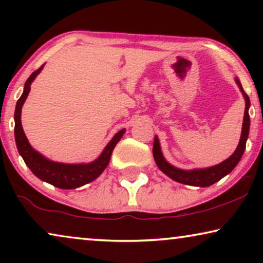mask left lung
Returning <instances> with one entry per match:
<instances>
[{"mask_svg": "<svg viewBox=\"0 0 263 263\" xmlns=\"http://www.w3.org/2000/svg\"><path fill=\"white\" fill-rule=\"evenodd\" d=\"M236 84L242 92V95L246 99V110H244V118H243V125H242V134H240L239 143L237 146L235 152L230 156L228 159L222 161V163L214 165V166L204 167V168H192V170H183V168L176 167L171 165L168 161L165 159L161 152L160 143L158 136H154L153 142V157L156 160L157 166L160 168L161 172H164L167 177H170L174 181L182 183V184L186 185H194V186H210L214 184L215 182L220 181L222 177L229 175L233 168L237 166L239 163L240 158H242L244 151H246V143L249 136V128H250V117H249V107H250V99L249 97L240 85V81L238 78L235 79Z\"/></svg>", "mask_w": 263, "mask_h": 263, "instance_id": "obj_1", "label": "left lung"}]
</instances>
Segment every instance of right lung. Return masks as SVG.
I'll return each mask as SVG.
<instances>
[{
  "label": "right lung",
  "instance_id": "add662e5",
  "mask_svg": "<svg viewBox=\"0 0 263 263\" xmlns=\"http://www.w3.org/2000/svg\"><path fill=\"white\" fill-rule=\"evenodd\" d=\"M43 68H44V64L30 75V78L25 82L23 95H21L16 103L15 114H14V121H15L14 135H15L16 147L20 156L23 157L25 164L30 167V170L39 179L61 189H75L95 181L96 178H98L103 174V171L109 165L115 146L117 145V142L123 136L125 129H122V130L116 133L114 138L110 140V142L105 146V148L103 149V152L100 153V156L91 163H57V161L50 160L43 154L37 152L30 145L24 133L23 125H21V109H23L25 100H26L28 93H30L31 84L37 78V75L41 73Z\"/></svg>",
  "mask_w": 263,
  "mask_h": 263
}]
</instances>
